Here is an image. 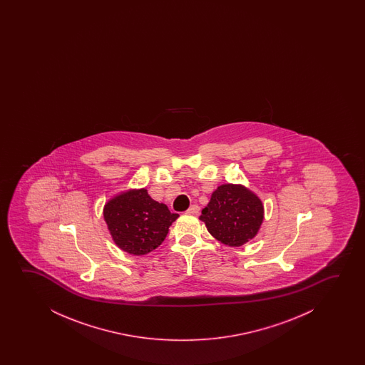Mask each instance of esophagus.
Returning a JSON list of instances; mask_svg holds the SVG:
<instances>
[{
    "label": "esophagus",
    "instance_id": "esophagus-1",
    "mask_svg": "<svg viewBox=\"0 0 365 365\" xmlns=\"http://www.w3.org/2000/svg\"><path fill=\"white\" fill-rule=\"evenodd\" d=\"M200 207L197 205H190V208H188V210H187V213H190V215H198L200 213Z\"/></svg>",
    "mask_w": 365,
    "mask_h": 365
}]
</instances>
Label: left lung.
I'll list each match as a JSON object with an SVG mask.
<instances>
[{"label": "left lung", "instance_id": "left-lung-1", "mask_svg": "<svg viewBox=\"0 0 365 365\" xmlns=\"http://www.w3.org/2000/svg\"><path fill=\"white\" fill-rule=\"evenodd\" d=\"M264 218L262 200L240 185H222L212 193L200 220L215 240L240 247L255 238Z\"/></svg>", "mask_w": 365, "mask_h": 365}]
</instances>
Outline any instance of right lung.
I'll return each mask as SVG.
<instances>
[{"mask_svg":"<svg viewBox=\"0 0 365 365\" xmlns=\"http://www.w3.org/2000/svg\"><path fill=\"white\" fill-rule=\"evenodd\" d=\"M103 217L118 248L143 255L162 245L168 228L180 215L150 198L145 188L130 190L106 203Z\"/></svg>","mask_w":365,"mask_h":365,"instance_id":"obj_1","label":"right lung"}]
</instances>
